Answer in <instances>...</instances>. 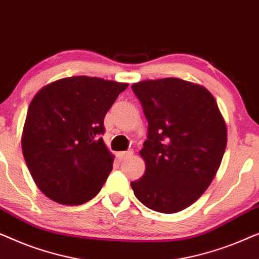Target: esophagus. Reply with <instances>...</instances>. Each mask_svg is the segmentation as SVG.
<instances>
[{"label":"esophagus","instance_id":"obj_1","mask_svg":"<svg viewBox=\"0 0 259 259\" xmlns=\"http://www.w3.org/2000/svg\"><path fill=\"white\" fill-rule=\"evenodd\" d=\"M132 154H133L132 151L119 152V153H118V158H119V160H125V159H128L130 157H132Z\"/></svg>","mask_w":259,"mask_h":259}]
</instances>
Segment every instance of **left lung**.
I'll list each match as a JSON object with an SVG mask.
<instances>
[{"label":"left lung","instance_id":"obj_1","mask_svg":"<svg viewBox=\"0 0 259 259\" xmlns=\"http://www.w3.org/2000/svg\"><path fill=\"white\" fill-rule=\"evenodd\" d=\"M148 122L140 150L146 169L131 183L151 210L176 213L200 198L213 180L228 143V128L213 95L178 77L132 84Z\"/></svg>","mask_w":259,"mask_h":259}]
</instances>
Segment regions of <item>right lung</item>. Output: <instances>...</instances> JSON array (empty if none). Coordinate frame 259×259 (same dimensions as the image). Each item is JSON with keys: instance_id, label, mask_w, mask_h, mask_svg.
Segmentation results:
<instances>
[{"instance_id": "add662e5", "label": "right lung", "mask_w": 259, "mask_h": 259, "mask_svg": "<svg viewBox=\"0 0 259 259\" xmlns=\"http://www.w3.org/2000/svg\"><path fill=\"white\" fill-rule=\"evenodd\" d=\"M128 87L101 77H63L34 95L21 146L33 180L45 196L80 205L100 192L113 168L102 140L106 113Z\"/></svg>"}]
</instances>
